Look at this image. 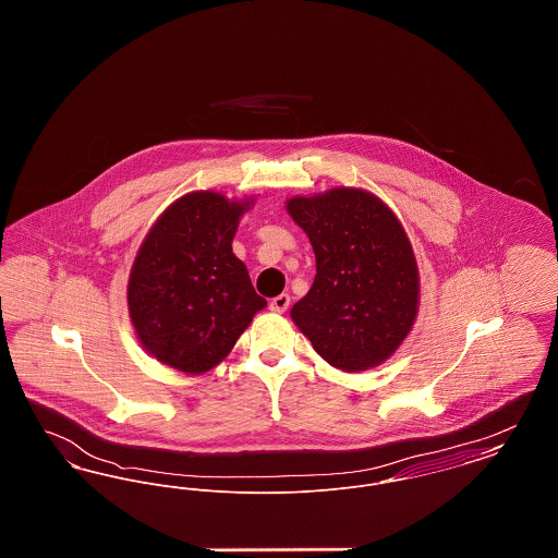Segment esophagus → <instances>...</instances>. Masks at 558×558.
Instances as JSON below:
<instances>
[{"instance_id":"obj_1","label":"esophagus","mask_w":558,"mask_h":558,"mask_svg":"<svg viewBox=\"0 0 558 558\" xmlns=\"http://www.w3.org/2000/svg\"><path fill=\"white\" fill-rule=\"evenodd\" d=\"M289 305H291V296L287 292H282L269 301V310L276 314H284L289 310Z\"/></svg>"}]
</instances>
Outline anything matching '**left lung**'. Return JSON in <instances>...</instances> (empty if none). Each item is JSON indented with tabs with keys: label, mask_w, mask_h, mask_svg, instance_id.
<instances>
[{
	"label": "left lung",
	"mask_w": 558,
	"mask_h": 558,
	"mask_svg": "<svg viewBox=\"0 0 558 558\" xmlns=\"http://www.w3.org/2000/svg\"><path fill=\"white\" fill-rule=\"evenodd\" d=\"M316 255L310 292L291 318L330 366L371 371L387 362L418 314L421 276L398 215L362 187L287 201Z\"/></svg>",
	"instance_id": "obj_1"
}]
</instances>
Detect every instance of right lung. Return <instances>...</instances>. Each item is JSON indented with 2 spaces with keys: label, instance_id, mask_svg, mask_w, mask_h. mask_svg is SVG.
I'll return each instance as SVG.
<instances>
[{
  "label": "right lung",
  "instance_id": "1",
  "mask_svg": "<svg viewBox=\"0 0 558 558\" xmlns=\"http://www.w3.org/2000/svg\"><path fill=\"white\" fill-rule=\"evenodd\" d=\"M253 203L213 190L187 192L142 240L128 307L140 343L160 364L184 374L211 371L266 307L232 251L240 217Z\"/></svg>",
  "mask_w": 558,
  "mask_h": 558
}]
</instances>
